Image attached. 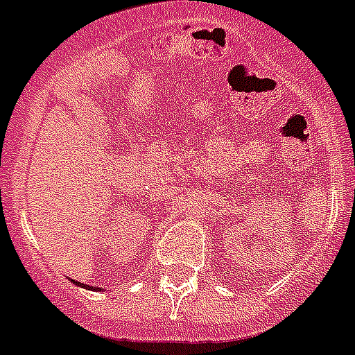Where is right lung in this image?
<instances>
[{"label": "right lung", "instance_id": "right-lung-1", "mask_svg": "<svg viewBox=\"0 0 355 355\" xmlns=\"http://www.w3.org/2000/svg\"><path fill=\"white\" fill-rule=\"evenodd\" d=\"M73 284H76V285H79V287H85V288H88V291H99V288H97V287H90V285H85V284H81V282H76V279H73Z\"/></svg>", "mask_w": 355, "mask_h": 355}]
</instances>
